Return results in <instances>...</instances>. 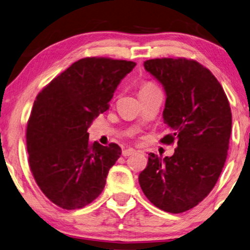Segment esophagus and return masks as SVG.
I'll list each match as a JSON object with an SVG mask.
<instances>
[{"label":"esophagus","mask_w":250,"mask_h":250,"mask_svg":"<svg viewBox=\"0 0 250 250\" xmlns=\"http://www.w3.org/2000/svg\"><path fill=\"white\" fill-rule=\"evenodd\" d=\"M136 153V150L132 149V148H128V149H125L124 151H122V154H124L125 157H128V156H132V154Z\"/></svg>","instance_id":"1"}]
</instances>
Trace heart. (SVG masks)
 <instances>
[{
  "label": "heart",
  "mask_w": 250,
  "mask_h": 250,
  "mask_svg": "<svg viewBox=\"0 0 250 250\" xmlns=\"http://www.w3.org/2000/svg\"><path fill=\"white\" fill-rule=\"evenodd\" d=\"M157 86L153 84L152 82H145L142 83L141 86H140V91H145V90H150V89H156ZM139 91V92H140Z\"/></svg>",
  "instance_id": "heart-1"
}]
</instances>
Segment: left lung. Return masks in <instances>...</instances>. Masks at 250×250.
Here are the masks:
<instances>
[{
	"instance_id": "1",
	"label": "left lung",
	"mask_w": 250,
	"mask_h": 250,
	"mask_svg": "<svg viewBox=\"0 0 250 250\" xmlns=\"http://www.w3.org/2000/svg\"><path fill=\"white\" fill-rule=\"evenodd\" d=\"M144 65L167 94L164 120L171 133L160 141L177 140V148L164 159L149 153L139 184L161 210L185 212L209 195L223 171L231 133L230 105L215 75L199 62L162 58Z\"/></svg>"
}]
</instances>
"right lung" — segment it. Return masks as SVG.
I'll return each mask as SVG.
<instances>
[{"label":"right lung","instance_id":"obj_1","mask_svg":"<svg viewBox=\"0 0 250 250\" xmlns=\"http://www.w3.org/2000/svg\"><path fill=\"white\" fill-rule=\"evenodd\" d=\"M134 66L111 58L81 59L35 99L26 128L29 165L40 189L59 207L83 208L104 190L121 148L91 144L88 128L109 109L118 84Z\"/></svg>","mask_w":250,"mask_h":250}]
</instances>
